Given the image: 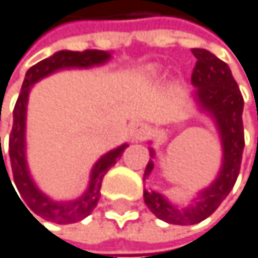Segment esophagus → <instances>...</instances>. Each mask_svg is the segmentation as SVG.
I'll return each instance as SVG.
<instances>
[{
  "instance_id": "34e87169",
  "label": "esophagus",
  "mask_w": 258,
  "mask_h": 258,
  "mask_svg": "<svg viewBox=\"0 0 258 258\" xmlns=\"http://www.w3.org/2000/svg\"><path fill=\"white\" fill-rule=\"evenodd\" d=\"M149 126L146 123H136L133 128H132V139L133 141H144L147 136H149Z\"/></svg>"
}]
</instances>
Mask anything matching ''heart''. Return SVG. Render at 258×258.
Masks as SVG:
<instances>
[{
    "label": "heart",
    "mask_w": 258,
    "mask_h": 258,
    "mask_svg": "<svg viewBox=\"0 0 258 258\" xmlns=\"http://www.w3.org/2000/svg\"><path fill=\"white\" fill-rule=\"evenodd\" d=\"M160 67L158 66H147L144 70H142V77H144V80H157L160 77Z\"/></svg>",
    "instance_id": "obj_1"
}]
</instances>
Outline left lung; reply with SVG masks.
<instances>
[{
    "label": "left lung",
    "mask_w": 258,
    "mask_h": 258,
    "mask_svg": "<svg viewBox=\"0 0 258 258\" xmlns=\"http://www.w3.org/2000/svg\"><path fill=\"white\" fill-rule=\"evenodd\" d=\"M191 51L198 59L191 75V83L196 87L194 98L199 108L216 123L222 146V164L215 181L198 192V198L188 207H177L163 194L144 189V202L150 212L169 224L178 226L198 224L207 219L227 198L240 174L244 149V100L229 66L207 50L192 48ZM150 157L155 158L153 149H150ZM152 171L153 161L150 160L144 178L149 177Z\"/></svg>",
    "instance_id": "left-lung-1"
}]
</instances>
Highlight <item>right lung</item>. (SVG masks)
I'll return each mask as SVG.
<instances>
[{"label":"right lung","instance_id":"1","mask_svg":"<svg viewBox=\"0 0 258 258\" xmlns=\"http://www.w3.org/2000/svg\"><path fill=\"white\" fill-rule=\"evenodd\" d=\"M111 59V53L108 51H100V50H86V51H69L62 50L57 51L53 56L46 57L36 66H32L28 72L20 91L18 100L14 108V125L12 132L9 136V158H11V169H12V178L18 189L22 200L18 201L25 202V208L28 207V212L36 213L39 218L45 221H51L56 224H70V222H77L84 219L92 213V210L97 207V202L100 199V188H101V180H103L105 174L109 171V167L116 164L117 158L122 157L123 150L128 147V144H122L117 149L109 150L101 157L95 166L92 167L89 186L84 191L81 198L69 202H57L50 199L48 196L43 194L34 183L28 163H26V106H28V97L32 84H36L39 80L51 75V73L62 70V69H89L95 66H101L108 62ZM1 141V139H0ZM1 149V147H0ZM1 174L9 178L8 169L4 164L3 152H1L0 160V180ZM12 185V181H11ZM14 188V185H12ZM15 191V188H14ZM17 194V192H15ZM18 198V194H17ZM32 216V214H31ZM34 218V216H32Z\"/></svg>","mask_w":258,"mask_h":258}]
</instances>
